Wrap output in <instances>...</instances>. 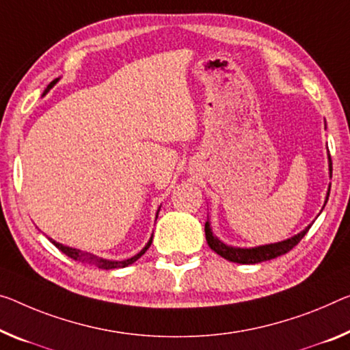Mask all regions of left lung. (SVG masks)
Instances as JSON below:
<instances>
[{
  "instance_id": "8db88e82",
  "label": "left lung",
  "mask_w": 350,
  "mask_h": 350,
  "mask_svg": "<svg viewBox=\"0 0 350 350\" xmlns=\"http://www.w3.org/2000/svg\"><path fill=\"white\" fill-rule=\"evenodd\" d=\"M329 174L332 178L330 154H329ZM329 196H330V186H329V191H327L324 206H325L327 200H329ZM324 206H322V209H324ZM310 227H311V224L308 225V227H305V230L300 231V233L294 234V236H291V238H288L284 241H280V243L256 245V247H233V245L222 243V241H220L217 236L213 233L211 222H209V217H208L206 224H205V236H206V243L209 247H211V250H214L217 255L225 258V260H228L231 262H239V265H256V262L269 261V260H273V258H277L280 255L288 254L293 247H295L300 243V239H302L306 234V231L310 230Z\"/></svg>"
}]
</instances>
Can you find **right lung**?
Returning <instances> with one entry per match:
<instances>
[{"instance_id": "add662e5", "label": "right lung", "mask_w": 350, "mask_h": 350, "mask_svg": "<svg viewBox=\"0 0 350 350\" xmlns=\"http://www.w3.org/2000/svg\"><path fill=\"white\" fill-rule=\"evenodd\" d=\"M59 81V78H56L55 81H51L50 84L46 85V89L44 90V94H42V96H45L48 92H50V89H53L56 85V83ZM161 208V206H159ZM158 214H159V209H158V213H157V217H158ZM51 241L53 244H55L59 250L62 252V254H66L68 258H73L75 261H81V262H84V265H90V266H96L98 269H119V267H126V266H130V265H133V262H136L139 258H141L145 252H147V249L150 245H152V241H153V234L150 236V239H148V243L145 244V247L144 249L139 252V254H136L134 256H131V258H128V260H122V261H117V260H106V258H101V256H98V255H95V254H90V252H85V250H79V249H75V247H68V245H64V244H61V243H56L55 239H51V238H48Z\"/></svg>"}]
</instances>
